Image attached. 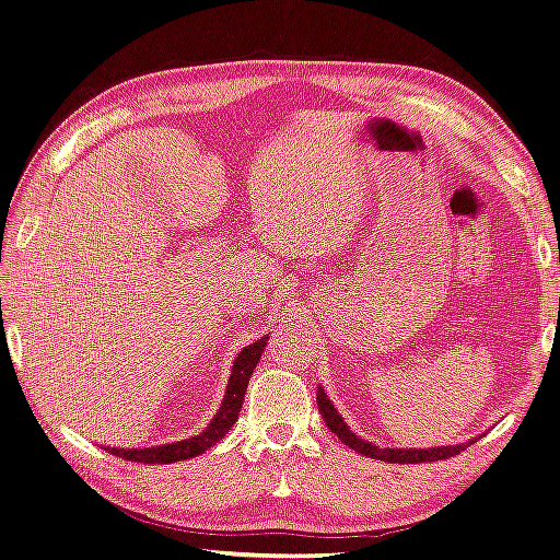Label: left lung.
<instances>
[{"label": "left lung", "mask_w": 560, "mask_h": 560, "mask_svg": "<svg viewBox=\"0 0 560 560\" xmlns=\"http://www.w3.org/2000/svg\"><path fill=\"white\" fill-rule=\"evenodd\" d=\"M316 404L318 410H322V418L328 424V429L338 436L345 445H349L351 451H357L365 457L373 459H382L389 462V465H418V462H436V459H448L457 453H462L467 445L476 443L478 439H471L467 443H457V445H439V448H380V445L365 441L361 436H357L354 431H349L347 422L342 420V415L335 410V406L330 404L328 394L324 392V387L316 389ZM483 436V434H481Z\"/></svg>", "instance_id": "left-lung-1"}]
</instances>
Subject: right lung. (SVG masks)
<instances>
[{
    "mask_svg": "<svg viewBox=\"0 0 560 560\" xmlns=\"http://www.w3.org/2000/svg\"><path fill=\"white\" fill-rule=\"evenodd\" d=\"M267 347V338L262 335L260 340H255L253 345L244 347L238 351L234 365H232V375L228 382V392L225 398H222V406L218 408L215 418L211 420V424L206 427L201 434L185 439V441H175V443H166V445H152V448H105L112 455L131 459V462H142V465H171V462H180V459H189L197 457L201 453H206L215 445L222 436L228 434L230 427L236 422L238 410H242L244 404V394L248 389V380L258 365L262 351Z\"/></svg>",
    "mask_w": 560,
    "mask_h": 560,
    "instance_id": "obj_1",
    "label": "right lung"
}]
</instances>
